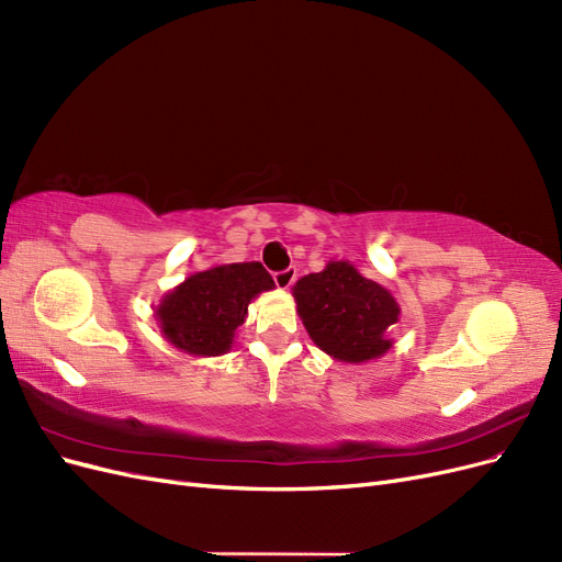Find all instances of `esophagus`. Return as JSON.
I'll list each match as a JSON object with an SVG mask.
<instances>
[{
	"label": "esophagus",
	"mask_w": 562,
	"mask_h": 562,
	"mask_svg": "<svg viewBox=\"0 0 562 562\" xmlns=\"http://www.w3.org/2000/svg\"><path fill=\"white\" fill-rule=\"evenodd\" d=\"M295 279H297V269H295V267H288V269L277 271V274H274L277 285L283 288V291H288V288H291V285L295 283Z\"/></svg>",
	"instance_id": "obj_1"
}]
</instances>
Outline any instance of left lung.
Returning a JSON list of instances; mask_svg holds the SVG:
<instances>
[{
	"instance_id": "left-lung-1",
	"label": "left lung",
	"mask_w": 562,
	"mask_h": 562,
	"mask_svg": "<svg viewBox=\"0 0 562 562\" xmlns=\"http://www.w3.org/2000/svg\"><path fill=\"white\" fill-rule=\"evenodd\" d=\"M293 297L314 345L335 361L366 363L394 347L389 328L401 316L396 297L349 260H330L323 271L302 277Z\"/></svg>"
}]
</instances>
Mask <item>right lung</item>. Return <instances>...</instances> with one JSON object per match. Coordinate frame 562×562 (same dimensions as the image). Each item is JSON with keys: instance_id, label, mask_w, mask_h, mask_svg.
Returning a JSON list of instances; mask_svg holds the SVG:
<instances>
[{"instance_id": "1", "label": "right lung", "mask_w": 562, "mask_h": 562, "mask_svg": "<svg viewBox=\"0 0 562 562\" xmlns=\"http://www.w3.org/2000/svg\"><path fill=\"white\" fill-rule=\"evenodd\" d=\"M274 288L260 262L215 265L187 277L155 307L168 345L190 356H223L232 349L236 328L244 326L248 304Z\"/></svg>"}]
</instances>
